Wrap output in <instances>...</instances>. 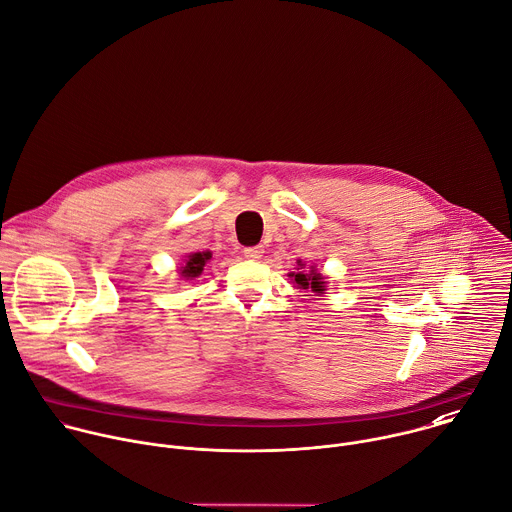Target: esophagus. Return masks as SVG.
<instances>
[{
  "label": "esophagus",
  "mask_w": 512,
  "mask_h": 512,
  "mask_svg": "<svg viewBox=\"0 0 512 512\" xmlns=\"http://www.w3.org/2000/svg\"><path fill=\"white\" fill-rule=\"evenodd\" d=\"M262 254H264V248H262V246H248V248H244V256H246L248 260H260Z\"/></svg>",
  "instance_id": "obj_1"
}]
</instances>
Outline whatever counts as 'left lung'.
I'll return each instance as SVG.
<instances>
[{
  "mask_svg": "<svg viewBox=\"0 0 512 512\" xmlns=\"http://www.w3.org/2000/svg\"><path fill=\"white\" fill-rule=\"evenodd\" d=\"M298 266L300 268H304V264L298 260ZM298 268V272H290L288 276L290 278H294V282H296V286L298 288H304V290H312V292H316V294H324V290H326V282H324V278H322V274H318L316 270H314V266H310L312 270L306 274V272H302Z\"/></svg>",
  "mask_w": 512,
  "mask_h": 512,
  "instance_id": "left-lung-1",
  "label": "left lung"
}]
</instances>
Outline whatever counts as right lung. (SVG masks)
Returning a JSON list of instances; mask_svg holds the SVG:
<instances>
[{
    "label": "right lung",
    "mask_w": 512,
    "mask_h": 512,
    "mask_svg": "<svg viewBox=\"0 0 512 512\" xmlns=\"http://www.w3.org/2000/svg\"><path fill=\"white\" fill-rule=\"evenodd\" d=\"M212 258V254L206 250V252H194V254H190L188 258H186V264L180 268V276L184 278V280H196L200 274H202V270H204V266H206V262Z\"/></svg>",
    "instance_id": "add662e5"
}]
</instances>
